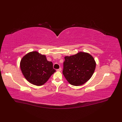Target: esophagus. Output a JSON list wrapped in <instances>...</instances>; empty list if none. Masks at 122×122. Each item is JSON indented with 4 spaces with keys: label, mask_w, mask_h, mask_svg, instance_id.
Wrapping results in <instances>:
<instances>
[{
    "label": "esophagus",
    "mask_w": 122,
    "mask_h": 122,
    "mask_svg": "<svg viewBox=\"0 0 122 122\" xmlns=\"http://www.w3.org/2000/svg\"><path fill=\"white\" fill-rule=\"evenodd\" d=\"M61 71V68H59L58 69H57V71H59V72H60V71Z\"/></svg>",
    "instance_id": "34e87169"
}]
</instances>
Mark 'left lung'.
Returning <instances> with one entry per match:
<instances>
[{
	"mask_svg": "<svg viewBox=\"0 0 122 122\" xmlns=\"http://www.w3.org/2000/svg\"><path fill=\"white\" fill-rule=\"evenodd\" d=\"M65 60L62 73L70 84L81 86L93 75L96 63L90 54L79 52L71 56H66Z\"/></svg>",
	"mask_w": 122,
	"mask_h": 122,
	"instance_id": "left-lung-1",
	"label": "left lung"
}]
</instances>
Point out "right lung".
Segmentation results:
<instances>
[{
    "mask_svg": "<svg viewBox=\"0 0 122 122\" xmlns=\"http://www.w3.org/2000/svg\"><path fill=\"white\" fill-rule=\"evenodd\" d=\"M20 68L25 79L35 86L45 84L56 71L53 68V64L48 61L46 55L38 51H32L22 58Z\"/></svg>",
    "mask_w": 122,
    "mask_h": 122,
    "instance_id": "add662e5",
    "label": "right lung"
}]
</instances>
